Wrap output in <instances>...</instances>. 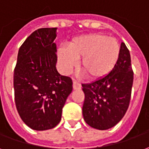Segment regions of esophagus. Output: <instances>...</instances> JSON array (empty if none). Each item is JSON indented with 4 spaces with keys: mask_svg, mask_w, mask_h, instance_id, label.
<instances>
[{
    "mask_svg": "<svg viewBox=\"0 0 149 149\" xmlns=\"http://www.w3.org/2000/svg\"><path fill=\"white\" fill-rule=\"evenodd\" d=\"M81 85H80V83H79L78 82H76V81H73V89L74 90H80L81 89Z\"/></svg>",
    "mask_w": 149,
    "mask_h": 149,
    "instance_id": "1",
    "label": "esophagus"
}]
</instances>
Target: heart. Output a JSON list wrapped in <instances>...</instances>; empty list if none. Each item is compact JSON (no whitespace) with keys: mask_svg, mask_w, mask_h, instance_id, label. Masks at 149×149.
I'll return each instance as SVG.
<instances>
[{"mask_svg":"<svg viewBox=\"0 0 149 149\" xmlns=\"http://www.w3.org/2000/svg\"><path fill=\"white\" fill-rule=\"evenodd\" d=\"M120 47L115 38L99 33L83 35L70 41L67 50L59 48L57 57L64 74L70 73L80 60L79 69L91 79L109 74L118 63Z\"/></svg>","mask_w":149,"mask_h":149,"instance_id":"heart-1","label":"heart"}]
</instances>
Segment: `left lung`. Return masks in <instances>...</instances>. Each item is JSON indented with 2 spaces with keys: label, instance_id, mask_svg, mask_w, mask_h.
<instances>
[{
  "label": "left lung",
  "instance_id": "1",
  "mask_svg": "<svg viewBox=\"0 0 149 149\" xmlns=\"http://www.w3.org/2000/svg\"><path fill=\"white\" fill-rule=\"evenodd\" d=\"M132 82L130 51L121 43L120 57L113 70L102 79L82 84L85 94L82 115L86 122L99 130L116 125L128 109Z\"/></svg>",
  "mask_w": 149,
  "mask_h": 149
}]
</instances>
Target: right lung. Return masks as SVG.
<instances>
[{"label": "right lung", "mask_w": 149, "mask_h": 149, "mask_svg": "<svg viewBox=\"0 0 149 149\" xmlns=\"http://www.w3.org/2000/svg\"><path fill=\"white\" fill-rule=\"evenodd\" d=\"M57 28L33 31L19 47L14 70L15 102L19 117L31 130L43 131L61 120L72 91V80L56 69Z\"/></svg>", "instance_id": "obj_1"}]
</instances>
